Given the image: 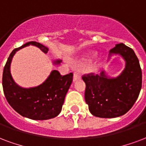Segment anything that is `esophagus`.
Returning a JSON list of instances; mask_svg holds the SVG:
<instances>
[{
	"label": "esophagus",
	"mask_w": 146,
	"mask_h": 146,
	"mask_svg": "<svg viewBox=\"0 0 146 146\" xmlns=\"http://www.w3.org/2000/svg\"><path fill=\"white\" fill-rule=\"evenodd\" d=\"M79 79H81V75L78 72H74V75H73V82H77L78 80Z\"/></svg>",
	"instance_id": "esophagus-1"
}]
</instances>
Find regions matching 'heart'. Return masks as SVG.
Instances as JSON below:
<instances>
[{"label": "heart", "instance_id": "obj_1", "mask_svg": "<svg viewBox=\"0 0 146 146\" xmlns=\"http://www.w3.org/2000/svg\"><path fill=\"white\" fill-rule=\"evenodd\" d=\"M95 55V51H88L86 53L82 56V59L85 60V61H88V60H91L92 58Z\"/></svg>", "mask_w": 146, "mask_h": 146}]
</instances>
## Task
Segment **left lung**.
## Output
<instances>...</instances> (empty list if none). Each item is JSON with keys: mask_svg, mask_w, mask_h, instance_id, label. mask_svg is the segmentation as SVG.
<instances>
[{"mask_svg": "<svg viewBox=\"0 0 146 146\" xmlns=\"http://www.w3.org/2000/svg\"><path fill=\"white\" fill-rule=\"evenodd\" d=\"M120 55L125 63L117 77H110L103 71L98 75H84L85 99L90 112L99 118H116L128 112L139 97L142 88V70L134 51L118 44L109 51L108 61Z\"/></svg>", "mask_w": 146, "mask_h": 146, "instance_id": "left-lung-1", "label": "left lung"}]
</instances>
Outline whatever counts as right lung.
<instances>
[{
    "label": "right lung",
    "mask_w": 146,
    "mask_h": 146,
    "mask_svg": "<svg viewBox=\"0 0 146 146\" xmlns=\"http://www.w3.org/2000/svg\"><path fill=\"white\" fill-rule=\"evenodd\" d=\"M29 45L40 48L47 53L48 48L43 44L30 41L14 49L4 68L2 85L7 102L17 113L33 120L53 119L60 114L64 98L73 79V74L62 76L57 70H53L47 79L40 85L32 88H23L14 81L11 74V64L15 53ZM61 60H54V65L60 64Z\"/></svg>",
    "instance_id": "obj_1"
}]
</instances>
